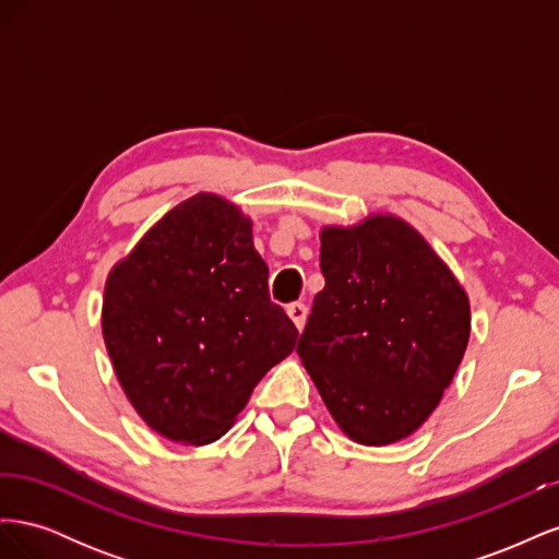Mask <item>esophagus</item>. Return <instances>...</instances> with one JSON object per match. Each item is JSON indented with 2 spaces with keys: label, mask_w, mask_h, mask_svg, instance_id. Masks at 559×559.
I'll list each match as a JSON object with an SVG mask.
<instances>
[{
  "label": "esophagus",
  "mask_w": 559,
  "mask_h": 559,
  "mask_svg": "<svg viewBox=\"0 0 559 559\" xmlns=\"http://www.w3.org/2000/svg\"><path fill=\"white\" fill-rule=\"evenodd\" d=\"M286 312H289L296 329L302 331V326H306V319H308V306H306V302H292V306L286 308Z\"/></svg>",
  "instance_id": "34e87169"
}]
</instances>
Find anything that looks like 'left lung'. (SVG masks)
<instances>
[{"label":"left lung","instance_id":"1","mask_svg":"<svg viewBox=\"0 0 559 559\" xmlns=\"http://www.w3.org/2000/svg\"><path fill=\"white\" fill-rule=\"evenodd\" d=\"M321 275L298 357L352 441L421 427L468 345V298L421 235L392 214L321 230Z\"/></svg>","mask_w":559,"mask_h":559}]
</instances>
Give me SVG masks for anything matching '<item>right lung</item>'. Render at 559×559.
<instances>
[{
    "label": "right lung",
    "mask_w": 559,
    "mask_h": 559,
    "mask_svg": "<svg viewBox=\"0 0 559 559\" xmlns=\"http://www.w3.org/2000/svg\"><path fill=\"white\" fill-rule=\"evenodd\" d=\"M103 333L134 411L186 445L226 433L298 337L270 300L251 222L212 193L167 212L111 270Z\"/></svg>",
    "instance_id": "1"
}]
</instances>
